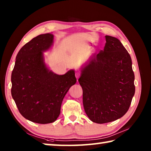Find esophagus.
I'll list each match as a JSON object with an SVG mask.
<instances>
[{
  "mask_svg": "<svg viewBox=\"0 0 151 151\" xmlns=\"http://www.w3.org/2000/svg\"><path fill=\"white\" fill-rule=\"evenodd\" d=\"M75 76H76V78L78 79L79 77H80V73H79L78 72H76L75 74Z\"/></svg>",
  "mask_w": 151,
  "mask_h": 151,
  "instance_id": "34e87169",
  "label": "esophagus"
}]
</instances>
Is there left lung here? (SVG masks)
Listing matches in <instances>:
<instances>
[{"label":"left lung","mask_w":151,"mask_h":151,"mask_svg":"<svg viewBox=\"0 0 151 151\" xmlns=\"http://www.w3.org/2000/svg\"><path fill=\"white\" fill-rule=\"evenodd\" d=\"M105 39L104 50L89 58L78 79L86 115L99 124L124 116L135 92L131 56L118 39Z\"/></svg>","instance_id":"8db88e82"}]
</instances>
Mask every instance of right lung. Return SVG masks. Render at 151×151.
<instances>
[{
	"label": "right lung",
	"mask_w": 151,
	"mask_h": 151,
	"mask_svg": "<svg viewBox=\"0 0 151 151\" xmlns=\"http://www.w3.org/2000/svg\"><path fill=\"white\" fill-rule=\"evenodd\" d=\"M52 33L40 35L18 52L11 75V94L20 113L39 124L55 122L66 93L76 82L75 70L59 75L45 64L43 52L53 45Z\"/></svg>",
	"instance_id": "1"
}]
</instances>
